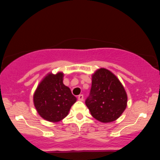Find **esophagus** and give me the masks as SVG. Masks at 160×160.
Instances as JSON below:
<instances>
[{
	"label": "esophagus",
	"instance_id": "esophagus-1",
	"mask_svg": "<svg viewBox=\"0 0 160 160\" xmlns=\"http://www.w3.org/2000/svg\"><path fill=\"white\" fill-rule=\"evenodd\" d=\"M78 100L79 101H81V102H82V101L83 100V95H78Z\"/></svg>",
	"mask_w": 160,
	"mask_h": 160
}]
</instances>
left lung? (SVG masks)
<instances>
[{
  "instance_id": "8db88e82",
  "label": "left lung",
  "mask_w": 160,
  "mask_h": 160,
  "mask_svg": "<svg viewBox=\"0 0 160 160\" xmlns=\"http://www.w3.org/2000/svg\"><path fill=\"white\" fill-rule=\"evenodd\" d=\"M86 105L100 122H111L119 118L127 106V94L119 79L105 68L92 76V87Z\"/></svg>"
}]
</instances>
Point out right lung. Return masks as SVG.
Here are the masks:
<instances>
[{"label":"right lung","instance_id":"right-lung-1","mask_svg":"<svg viewBox=\"0 0 160 160\" xmlns=\"http://www.w3.org/2000/svg\"><path fill=\"white\" fill-rule=\"evenodd\" d=\"M64 74L49 73L45 77L34 94V104L39 115L49 122H56L68 114L77 101L71 89L63 83Z\"/></svg>","mask_w":160,"mask_h":160}]
</instances>
